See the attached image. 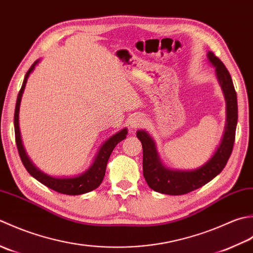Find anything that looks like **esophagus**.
Here are the masks:
<instances>
[{
    "instance_id": "1",
    "label": "esophagus",
    "mask_w": 253,
    "mask_h": 253,
    "mask_svg": "<svg viewBox=\"0 0 253 253\" xmlns=\"http://www.w3.org/2000/svg\"><path fill=\"white\" fill-rule=\"evenodd\" d=\"M144 125V118L140 115H136V116H133L131 118L130 122H128V126L132 128V130H135V128L141 127Z\"/></svg>"
}]
</instances>
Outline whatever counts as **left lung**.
<instances>
[{
	"label": "left lung",
	"instance_id": "8db88e82",
	"mask_svg": "<svg viewBox=\"0 0 253 253\" xmlns=\"http://www.w3.org/2000/svg\"><path fill=\"white\" fill-rule=\"evenodd\" d=\"M208 60L215 68V75L226 101V125L217 149L208 162L192 170H178L165 166L157 152L156 143L145 130H138L136 136L143 147V174L154 191L181 195L197 190L221 172L233 152L236 126L238 121L237 95L229 72L223 62L209 51Z\"/></svg>",
	"mask_w": 253,
	"mask_h": 253
}]
</instances>
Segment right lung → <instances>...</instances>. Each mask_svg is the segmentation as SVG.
Instances as JSON below:
<instances>
[{
	"mask_svg": "<svg viewBox=\"0 0 253 253\" xmlns=\"http://www.w3.org/2000/svg\"><path fill=\"white\" fill-rule=\"evenodd\" d=\"M39 62L40 60L35 61L34 64L30 66V69L28 70L27 73H26L22 88H20L17 96L16 107H15V115H14L15 140H16V145H17L20 159H22V163L25 166L26 170H27V171L32 174L36 180H38L39 182L44 184L45 187L52 189L56 192L69 194V195H79V194L90 192L92 190H95L99 187L100 183L102 182V180H104L108 159H109L113 148L117 146V144L120 143L122 140H125L126 137L127 128L126 127L121 128L119 132L113 134V135H111L108 140H106L104 143H102V145L99 147V149H98V152L90 166L87 168L84 172L77 174V176L53 177L43 171H41V170L36 166L32 161H30L27 153H26L23 145L22 135H20V130H19L20 101H22V97L24 94L28 77L30 73L35 70L36 65H37Z\"/></svg>",
	"mask_w": 253,
	"mask_h": 253,
	"instance_id": "obj_1",
	"label": "right lung"
}]
</instances>
